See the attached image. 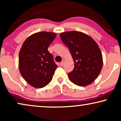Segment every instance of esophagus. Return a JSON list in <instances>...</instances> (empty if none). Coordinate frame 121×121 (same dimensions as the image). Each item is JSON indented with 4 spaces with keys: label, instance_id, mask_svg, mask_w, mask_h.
<instances>
[{
    "label": "esophagus",
    "instance_id": "34e87169",
    "mask_svg": "<svg viewBox=\"0 0 121 121\" xmlns=\"http://www.w3.org/2000/svg\"><path fill=\"white\" fill-rule=\"evenodd\" d=\"M64 59H63L62 61L60 63H59V64H60V66H63V64H64Z\"/></svg>",
    "mask_w": 121,
    "mask_h": 121
}]
</instances>
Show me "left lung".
<instances>
[{
	"instance_id": "obj_1",
	"label": "left lung",
	"mask_w": 121,
	"mask_h": 121,
	"mask_svg": "<svg viewBox=\"0 0 121 121\" xmlns=\"http://www.w3.org/2000/svg\"><path fill=\"white\" fill-rule=\"evenodd\" d=\"M60 36L69 49L74 62L73 70L68 73L69 80L80 86L91 84L99 75L103 65L98 44L90 36L80 31L62 32Z\"/></svg>"
}]
</instances>
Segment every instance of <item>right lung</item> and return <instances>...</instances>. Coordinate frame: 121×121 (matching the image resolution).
<instances>
[{"label":"right lung","instance_id":"right-lung-1","mask_svg":"<svg viewBox=\"0 0 121 121\" xmlns=\"http://www.w3.org/2000/svg\"><path fill=\"white\" fill-rule=\"evenodd\" d=\"M56 36L51 32H37L23 43L19 54V68L24 79L36 88L46 86L58 67L48 47Z\"/></svg>","mask_w":121,"mask_h":121}]
</instances>
